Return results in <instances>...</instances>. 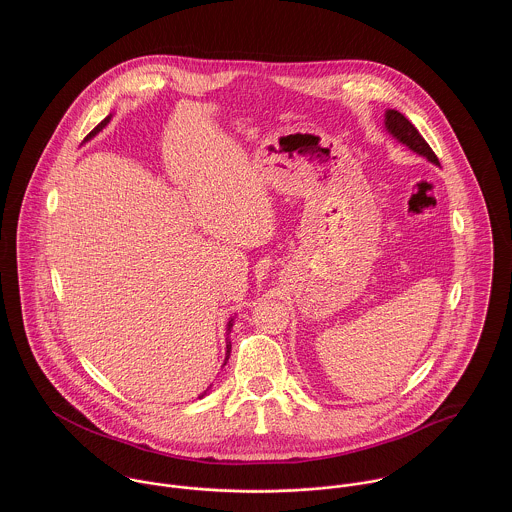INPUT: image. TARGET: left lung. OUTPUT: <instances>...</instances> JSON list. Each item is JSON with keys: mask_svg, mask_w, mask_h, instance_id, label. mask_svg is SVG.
<instances>
[{"mask_svg": "<svg viewBox=\"0 0 512 512\" xmlns=\"http://www.w3.org/2000/svg\"><path fill=\"white\" fill-rule=\"evenodd\" d=\"M384 128L396 142H400L402 146L412 149L414 153L426 157L430 163L439 165L438 157L432 151V147L428 146V142L420 136V132L414 128V124L404 114H400L398 110H386L384 112Z\"/></svg>", "mask_w": 512, "mask_h": 512, "instance_id": "8db88e82", "label": "left lung"}]
</instances>
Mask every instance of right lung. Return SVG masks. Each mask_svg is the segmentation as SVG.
<instances>
[{
    "label": "right lung",
    "mask_w": 512,
    "mask_h": 512,
    "mask_svg": "<svg viewBox=\"0 0 512 512\" xmlns=\"http://www.w3.org/2000/svg\"><path fill=\"white\" fill-rule=\"evenodd\" d=\"M110 118H112V114H110V116H106V118H104V120H102V122H100V124H98V126H96V128H94V130H92L88 136H86V142H88V140H92V138H94L98 132H102V130L108 126ZM232 325H234V317H230V319H228V323H226V335H230V331H232ZM230 349H232V345H230V339L226 337V357H224V363H222V366L226 365V361H228V357H230ZM211 386H213V384H211ZM211 386H209L205 392H201V394H199V398L207 396V394L211 392Z\"/></svg>",
    "instance_id": "add662e5"
}]
</instances>
